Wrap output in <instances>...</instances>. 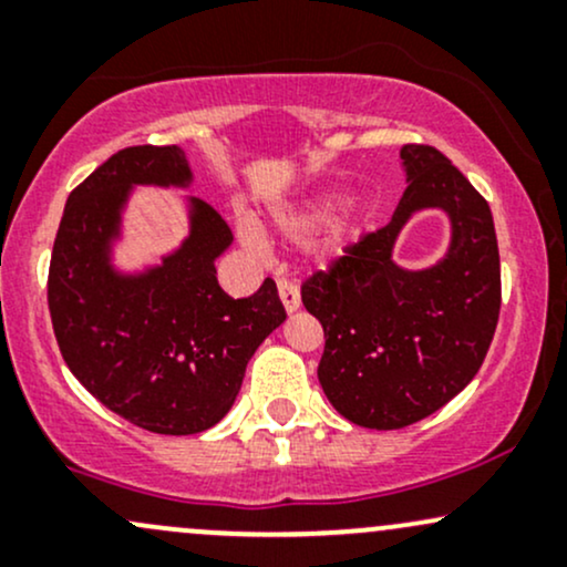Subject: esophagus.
Returning a JSON list of instances; mask_svg holds the SVG:
<instances>
[{"label":"esophagus","mask_w":567,"mask_h":567,"mask_svg":"<svg viewBox=\"0 0 567 567\" xmlns=\"http://www.w3.org/2000/svg\"><path fill=\"white\" fill-rule=\"evenodd\" d=\"M277 290H279V298H282L285 309L290 311H298V306H301V292H298V285L290 282V279H279L277 282Z\"/></svg>","instance_id":"obj_1"}]
</instances>
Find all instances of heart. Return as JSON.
Wrapping results in <instances>:
<instances>
[{"instance_id":"obj_1","label":"heart","mask_w":567,"mask_h":567,"mask_svg":"<svg viewBox=\"0 0 567 567\" xmlns=\"http://www.w3.org/2000/svg\"><path fill=\"white\" fill-rule=\"evenodd\" d=\"M336 205H338L336 192H320L315 194V197H306L301 202H292V205L277 207V210L271 213V220H275V229L282 234L285 239H290V243H301V239L311 237V234H317L324 224H328L330 216H333ZM354 229H357L354 220H343V224H338L336 229L322 239V245L317 247V258H320L322 264L336 261V258L343 252V247L349 245ZM239 234L245 237V243L261 245V234H258L256 224H250V220H239Z\"/></svg>"}]
</instances>
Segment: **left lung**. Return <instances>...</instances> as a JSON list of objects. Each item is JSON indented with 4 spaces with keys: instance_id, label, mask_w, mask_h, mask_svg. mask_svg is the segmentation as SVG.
Segmentation results:
<instances>
[{
    "instance_id": "left-lung-1",
    "label": "left lung",
    "mask_w": 567,
    "mask_h": 567,
    "mask_svg": "<svg viewBox=\"0 0 567 567\" xmlns=\"http://www.w3.org/2000/svg\"><path fill=\"white\" fill-rule=\"evenodd\" d=\"M408 188L392 220L347 247L328 271L301 285V301L324 330L317 375L343 419L402 429L426 419L477 375L501 309V264L491 207L434 146L400 152ZM437 206L452 245L429 270L391 258L401 226Z\"/></svg>"
}]
</instances>
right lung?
Instances as JSON below:
<instances>
[{
    "label": "right lung",
    "mask_w": 567,
    "mask_h": 567,
    "mask_svg": "<svg viewBox=\"0 0 567 567\" xmlns=\"http://www.w3.org/2000/svg\"><path fill=\"white\" fill-rule=\"evenodd\" d=\"M188 184L178 146L122 148L69 194L50 258L48 306L69 370L109 410L157 434L216 426L250 357L288 317L269 277L237 301L220 290L216 258L231 229L194 197L178 250L138 275L114 269L133 186Z\"/></svg>",
    "instance_id": "right-lung-1"
}]
</instances>
